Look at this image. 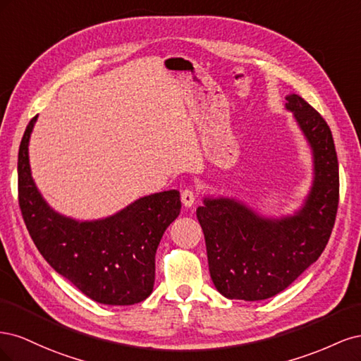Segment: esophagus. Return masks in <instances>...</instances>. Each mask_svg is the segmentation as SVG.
Here are the masks:
<instances>
[{
    "label": "esophagus",
    "mask_w": 361,
    "mask_h": 361,
    "mask_svg": "<svg viewBox=\"0 0 361 361\" xmlns=\"http://www.w3.org/2000/svg\"><path fill=\"white\" fill-rule=\"evenodd\" d=\"M195 199H197V195H195V191L191 190V188H185L182 191V203L185 207H191L195 202Z\"/></svg>",
    "instance_id": "34e87169"
}]
</instances>
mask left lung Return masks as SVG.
<instances>
[{
  "label": "left lung",
  "mask_w": 361,
  "mask_h": 361,
  "mask_svg": "<svg viewBox=\"0 0 361 361\" xmlns=\"http://www.w3.org/2000/svg\"><path fill=\"white\" fill-rule=\"evenodd\" d=\"M286 101L313 154V183L300 211L267 218L227 197H204L197 207L211 279L226 298L259 301L285 290L322 255L336 221L338 162L330 126L301 96Z\"/></svg>",
  "instance_id": "1"
}]
</instances>
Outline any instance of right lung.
Here are the masks:
<instances>
[{
  "mask_svg": "<svg viewBox=\"0 0 361 361\" xmlns=\"http://www.w3.org/2000/svg\"><path fill=\"white\" fill-rule=\"evenodd\" d=\"M30 120L18 155V192L28 233L60 276L96 302L130 305L154 290L155 255L166 228L180 212L176 190L146 195L120 212L78 221L56 212L31 178Z\"/></svg>",
  "mask_w": 361,
  "mask_h": 361,
  "instance_id": "1",
  "label": "right lung"
}]
</instances>
